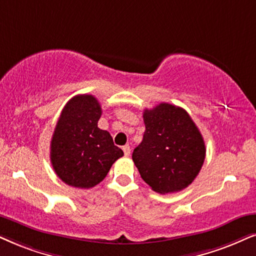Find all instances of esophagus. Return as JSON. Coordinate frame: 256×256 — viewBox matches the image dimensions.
Here are the masks:
<instances>
[{
    "instance_id": "obj_1",
    "label": "esophagus",
    "mask_w": 256,
    "mask_h": 256,
    "mask_svg": "<svg viewBox=\"0 0 256 256\" xmlns=\"http://www.w3.org/2000/svg\"><path fill=\"white\" fill-rule=\"evenodd\" d=\"M122 151H124L125 156H130L131 148H130V146H128V145H125V146H122Z\"/></svg>"
}]
</instances>
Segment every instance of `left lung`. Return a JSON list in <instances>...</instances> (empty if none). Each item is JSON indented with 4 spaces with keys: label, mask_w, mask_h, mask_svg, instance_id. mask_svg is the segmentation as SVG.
<instances>
[{
    "label": "left lung",
    "mask_w": 256,
    "mask_h": 256,
    "mask_svg": "<svg viewBox=\"0 0 256 256\" xmlns=\"http://www.w3.org/2000/svg\"><path fill=\"white\" fill-rule=\"evenodd\" d=\"M143 140L132 160L154 192H180L192 183L204 163L202 134L186 110L162 102L143 113Z\"/></svg>",
    "instance_id": "1"
}]
</instances>
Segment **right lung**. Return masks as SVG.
<instances>
[{"label": "right lung", "mask_w": 256, "mask_h": 256, "mask_svg": "<svg viewBox=\"0 0 256 256\" xmlns=\"http://www.w3.org/2000/svg\"><path fill=\"white\" fill-rule=\"evenodd\" d=\"M102 106L90 94L76 96L67 102L50 142V162L59 178L70 186H96L118 158L124 156L111 134L100 130Z\"/></svg>", "instance_id": "1"}]
</instances>
